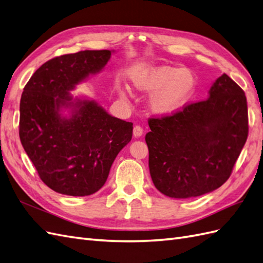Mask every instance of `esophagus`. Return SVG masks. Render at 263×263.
Returning <instances> with one entry per match:
<instances>
[{"instance_id":"obj_1","label":"esophagus","mask_w":263,"mask_h":263,"mask_svg":"<svg viewBox=\"0 0 263 263\" xmlns=\"http://www.w3.org/2000/svg\"><path fill=\"white\" fill-rule=\"evenodd\" d=\"M143 134V129L140 125H136L133 127V136L136 138H139Z\"/></svg>"}]
</instances>
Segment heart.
Wrapping results in <instances>:
<instances>
[{
  "mask_svg": "<svg viewBox=\"0 0 263 263\" xmlns=\"http://www.w3.org/2000/svg\"><path fill=\"white\" fill-rule=\"evenodd\" d=\"M132 86L139 92L152 94L150 106L154 113L169 116L189 102L197 91L198 79L192 70L169 65L153 66L134 73ZM125 97L124 92L120 93Z\"/></svg>",
  "mask_w": 263,
  "mask_h": 263,
  "instance_id": "b5f03b06",
  "label": "heart"
}]
</instances>
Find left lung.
I'll return each instance as SVG.
<instances>
[{
  "instance_id": "1",
  "label": "left lung",
  "mask_w": 263,
  "mask_h": 263,
  "mask_svg": "<svg viewBox=\"0 0 263 263\" xmlns=\"http://www.w3.org/2000/svg\"><path fill=\"white\" fill-rule=\"evenodd\" d=\"M147 122L151 131L145 142L154 185L170 198L199 197L231 176L248 138L247 98L222 74L208 99Z\"/></svg>"
}]
</instances>
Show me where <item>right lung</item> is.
<instances>
[{"mask_svg":"<svg viewBox=\"0 0 263 263\" xmlns=\"http://www.w3.org/2000/svg\"><path fill=\"white\" fill-rule=\"evenodd\" d=\"M111 51H80L49 60L31 77L20 102V140L43 182L61 194L84 197L102 187L118 153L132 139L133 123L110 116L69 91L98 73ZM71 107L64 118L59 110Z\"/></svg>","mask_w":263,"mask_h":263,"instance_id":"add662e5","label":"right lung"}]
</instances>
